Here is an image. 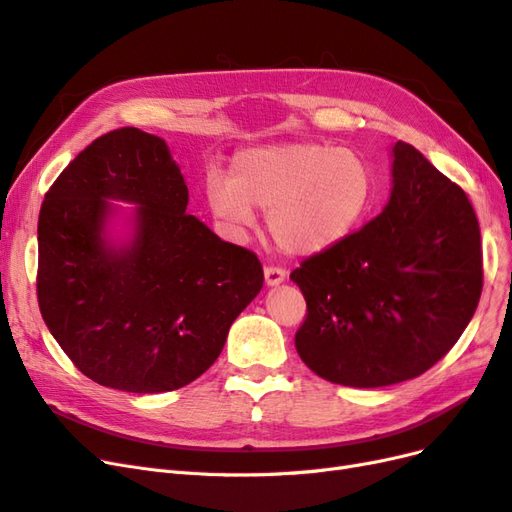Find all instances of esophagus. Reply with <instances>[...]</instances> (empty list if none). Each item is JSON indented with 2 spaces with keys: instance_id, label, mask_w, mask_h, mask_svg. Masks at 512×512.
Wrapping results in <instances>:
<instances>
[{
  "instance_id": "esophagus-1",
  "label": "esophagus",
  "mask_w": 512,
  "mask_h": 512,
  "mask_svg": "<svg viewBox=\"0 0 512 512\" xmlns=\"http://www.w3.org/2000/svg\"><path fill=\"white\" fill-rule=\"evenodd\" d=\"M286 280V271L282 267H265V284L267 286H280Z\"/></svg>"
}]
</instances>
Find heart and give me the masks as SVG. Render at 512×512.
<instances>
[{
    "mask_svg": "<svg viewBox=\"0 0 512 512\" xmlns=\"http://www.w3.org/2000/svg\"><path fill=\"white\" fill-rule=\"evenodd\" d=\"M376 200L374 170L352 149L327 143H277L239 151L230 179H207V203L235 237L267 211L273 241L294 256L344 243Z\"/></svg>",
    "mask_w": 512,
    "mask_h": 512,
    "instance_id": "1",
    "label": "heart"
}]
</instances>
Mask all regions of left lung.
<instances>
[{"label": "left lung", "mask_w": 512, "mask_h": 512, "mask_svg": "<svg viewBox=\"0 0 512 512\" xmlns=\"http://www.w3.org/2000/svg\"><path fill=\"white\" fill-rule=\"evenodd\" d=\"M391 156L382 213L290 273L307 301L299 356L320 378L356 389L425 374L466 331L483 290L466 192L404 141Z\"/></svg>", "instance_id": "left-lung-1"}]
</instances>
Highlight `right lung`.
<instances>
[{"mask_svg": "<svg viewBox=\"0 0 512 512\" xmlns=\"http://www.w3.org/2000/svg\"><path fill=\"white\" fill-rule=\"evenodd\" d=\"M185 209L188 185L168 145L138 128L96 138L44 196L40 314L70 361L102 386L166 393L190 384L265 282L256 254ZM119 214L129 226L123 240L110 235Z\"/></svg>", "mask_w": 512, "mask_h": 512, "instance_id": "obj_1", "label": "right lung"}]
</instances>
